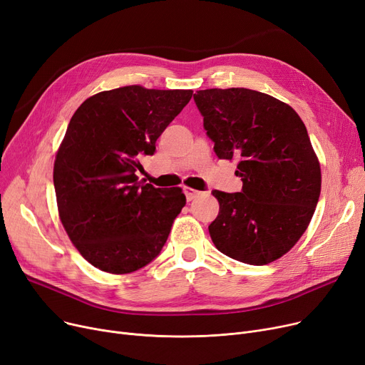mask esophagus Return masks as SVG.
<instances>
[{
  "instance_id": "1",
  "label": "esophagus",
  "mask_w": 365,
  "mask_h": 365,
  "mask_svg": "<svg viewBox=\"0 0 365 365\" xmlns=\"http://www.w3.org/2000/svg\"><path fill=\"white\" fill-rule=\"evenodd\" d=\"M184 195H185L188 202H192L193 199L199 197L202 195V192H197V190H193V188H190V187H184Z\"/></svg>"
}]
</instances>
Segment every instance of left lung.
Returning <instances> with one entry per match:
<instances>
[{
  "label": "left lung",
  "mask_w": 365,
  "mask_h": 365,
  "mask_svg": "<svg viewBox=\"0 0 365 365\" xmlns=\"http://www.w3.org/2000/svg\"><path fill=\"white\" fill-rule=\"evenodd\" d=\"M218 159L240 162L239 193L212 190L220 214L210 235L240 263L269 264L306 232L321 193V168L306 126L287 103L245 89H206L193 96Z\"/></svg>",
  "instance_id": "8db88e82"
}]
</instances>
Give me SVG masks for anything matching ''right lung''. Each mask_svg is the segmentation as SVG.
Segmentation results:
<instances>
[{
  "mask_svg": "<svg viewBox=\"0 0 365 365\" xmlns=\"http://www.w3.org/2000/svg\"><path fill=\"white\" fill-rule=\"evenodd\" d=\"M192 96L126 86L86 99L69 120L53 169L58 210L69 239L99 270L135 272L166 244L185 196L180 187L138 181L135 172Z\"/></svg>",
  "mask_w": 365,
  "mask_h": 365,
  "instance_id": "1",
  "label": "right lung"
}]
</instances>
